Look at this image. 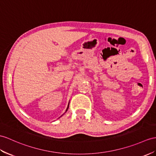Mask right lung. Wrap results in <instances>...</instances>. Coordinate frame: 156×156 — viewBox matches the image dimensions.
Listing matches in <instances>:
<instances>
[{
	"label": "right lung",
	"instance_id": "right-lung-1",
	"mask_svg": "<svg viewBox=\"0 0 156 156\" xmlns=\"http://www.w3.org/2000/svg\"><path fill=\"white\" fill-rule=\"evenodd\" d=\"M69 104H68V106H67V109H66V112L67 111V110H68V108H69ZM66 112H65V113H66ZM65 113H64V114H65ZM64 114H63V115H64ZM63 115H62V116H62ZM61 116H60V117H61ZM60 117H59V118H60Z\"/></svg>",
	"mask_w": 156,
	"mask_h": 156
}]
</instances>
